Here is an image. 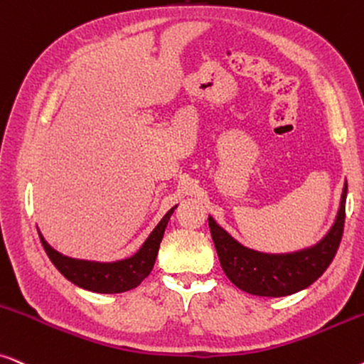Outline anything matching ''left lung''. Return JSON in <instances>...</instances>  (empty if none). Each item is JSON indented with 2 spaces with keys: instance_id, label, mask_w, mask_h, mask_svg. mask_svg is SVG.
Here are the masks:
<instances>
[{
  "instance_id": "obj_1",
  "label": "left lung",
  "mask_w": 364,
  "mask_h": 364,
  "mask_svg": "<svg viewBox=\"0 0 364 364\" xmlns=\"http://www.w3.org/2000/svg\"><path fill=\"white\" fill-rule=\"evenodd\" d=\"M348 183L333 228L321 242L292 254H262L244 247L209 217V228L220 266L230 282L254 296L282 297L313 284L333 262L341 242L346 215Z\"/></svg>"
}]
</instances>
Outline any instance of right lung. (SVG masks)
<instances>
[{
	"label": "right lung",
	"mask_w": 364,
	"mask_h": 364,
	"mask_svg": "<svg viewBox=\"0 0 364 364\" xmlns=\"http://www.w3.org/2000/svg\"><path fill=\"white\" fill-rule=\"evenodd\" d=\"M173 209H171L164 215L154 232L149 235L140 251L125 261L119 262H90L78 261L67 256H61L53 247H50L40 234L41 244H43L45 252L48 254L50 261L55 264V267L72 281L73 284L87 291L103 292V294H117V292H125L134 289L145 279L152 271L155 257H157L160 242H162L164 230L167 228L168 219H171Z\"/></svg>",
	"instance_id": "add662e5"
}]
</instances>
